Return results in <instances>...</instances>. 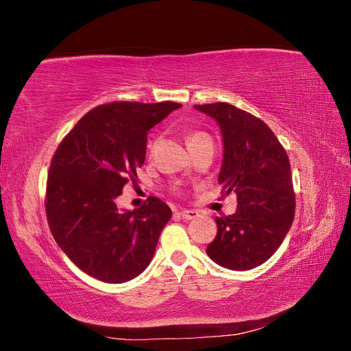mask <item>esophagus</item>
<instances>
[{
    "mask_svg": "<svg viewBox=\"0 0 351 351\" xmlns=\"http://www.w3.org/2000/svg\"><path fill=\"white\" fill-rule=\"evenodd\" d=\"M180 217L183 219H195L199 217V212L197 210H192V209H182L178 212Z\"/></svg>",
    "mask_w": 351,
    "mask_h": 351,
    "instance_id": "obj_1",
    "label": "esophagus"
}]
</instances>
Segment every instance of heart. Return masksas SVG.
<instances>
[{
  "label": "heart",
  "instance_id": "heart-1",
  "mask_svg": "<svg viewBox=\"0 0 351 351\" xmlns=\"http://www.w3.org/2000/svg\"><path fill=\"white\" fill-rule=\"evenodd\" d=\"M206 137H208V136H206L205 133L193 132V133H190V134L187 136V145L199 142V141H202V139H206ZM156 146H158V137H154V139H151L149 143H147V155L152 156L154 152H155V149H156Z\"/></svg>",
  "mask_w": 351,
  "mask_h": 351
}]
</instances>
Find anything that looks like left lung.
I'll return each instance as SVG.
<instances>
[{
	"mask_svg": "<svg viewBox=\"0 0 351 351\" xmlns=\"http://www.w3.org/2000/svg\"><path fill=\"white\" fill-rule=\"evenodd\" d=\"M218 121L224 139L218 183L236 193L237 210L217 217L218 232L206 247L221 267L246 271L267 262L281 246L295 212L290 161L284 146L258 117L227 102L195 105Z\"/></svg>",
	"mask_w": 351,
	"mask_h": 351,
	"instance_id": "1",
	"label": "left lung"
}]
</instances>
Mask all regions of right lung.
<instances>
[{"instance_id": "1", "label": "right lung", "mask_w": 351, "mask_h": 351, "mask_svg": "<svg viewBox=\"0 0 351 351\" xmlns=\"http://www.w3.org/2000/svg\"><path fill=\"white\" fill-rule=\"evenodd\" d=\"M182 104L110 102L84 114L52 156L45 210L49 230L70 261L90 277L120 284L151 263L173 212L149 196L133 210L117 197L136 183L147 132Z\"/></svg>"}]
</instances>
